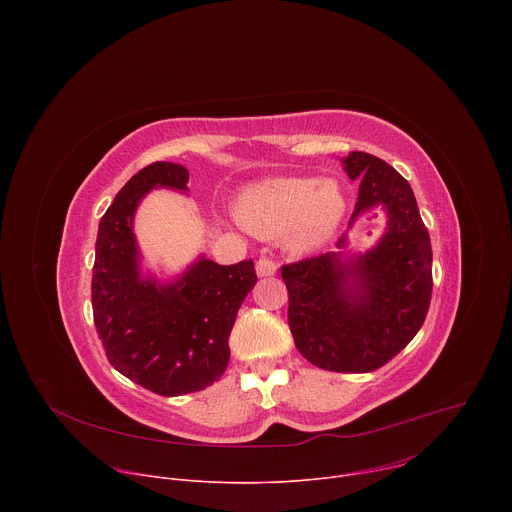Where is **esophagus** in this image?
I'll list each match as a JSON object with an SVG mask.
<instances>
[{"label": "esophagus", "mask_w": 512, "mask_h": 512, "mask_svg": "<svg viewBox=\"0 0 512 512\" xmlns=\"http://www.w3.org/2000/svg\"><path fill=\"white\" fill-rule=\"evenodd\" d=\"M255 269H257L259 277H271L277 271V263L273 259H269V257H259Z\"/></svg>", "instance_id": "34e87169"}]
</instances>
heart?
Instances as JSON below:
<instances>
[{
  "label": "heart",
  "mask_w": 512,
  "mask_h": 512,
  "mask_svg": "<svg viewBox=\"0 0 512 512\" xmlns=\"http://www.w3.org/2000/svg\"><path fill=\"white\" fill-rule=\"evenodd\" d=\"M344 208V194L334 182L271 178L241 194L237 218L257 237L273 239L285 233L294 249H312L334 233Z\"/></svg>",
  "instance_id": "heart-1"
}]
</instances>
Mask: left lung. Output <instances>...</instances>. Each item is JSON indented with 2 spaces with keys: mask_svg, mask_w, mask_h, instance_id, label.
Returning <instances> with one entry per match:
<instances>
[{
  "mask_svg": "<svg viewBox=\"0 0 512 512\" xmlns=\"http://www.w3.org/2000/svg\"><path fill=\"white\" fill-rule=\"evenodd\" d=\"M358 180L354 214L383 204L385 237L367 255L336 253L281 267L287 322L302 356L334 373H371L397 356L419 332L431 302V243L409 182L364 152L340 158ZM344 245V237L338 247Z\"/></svg>",
  "mask_w": 512,
  "mask_h": 512,
  "instance_id": "8db88e82",
  "label": "left lung"
}]
</instances>
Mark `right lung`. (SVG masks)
<instances>
[{"mask_svg": "<svg viewBox=\"0 0 512 512\" xmlns=\"http://www.w3.org/2000/svg\"><path fill=\"white\" fill-rule=\"evenodd\" d=\"M156 186L188 190V170L154 162L115 196L99 223L93 265V320L113 367L156 395L210 387L229 364V334L257 281L253 259L194 263L174 285L141 279L133 212Z\"/></svg>", "mask_w": 512, "mask_h": 512, "instance_id": "1", "label": "right lung"}]
</instances>
